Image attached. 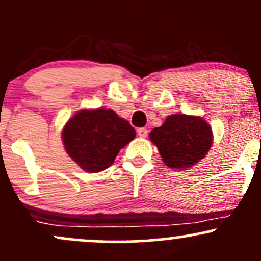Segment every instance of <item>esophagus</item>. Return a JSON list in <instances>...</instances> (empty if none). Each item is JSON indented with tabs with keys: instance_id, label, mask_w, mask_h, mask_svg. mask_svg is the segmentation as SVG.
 Masks as SVG:
<instances>
[{
	"instance_id": "34e87169",
	"label": "esophagus",
	"mask_w": 261,
	"mask_h": 261,
	"mask_svg": "<svg viewBox=\"0 0 261 261\" xmlns=\"http://www.w3.org/2000/svg\"><path fill=\"white\" fill-rule=\"evenodd\" d=\"M138 135L140 136V138H146V136H147V130L145 127L138 128Z\"/></svg>"
}]
</instances>
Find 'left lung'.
<instances>
[{
    "instance_id": "8db88e82",
    "label": "left lung",
    "mask_w": 261,
    "mask_h": 261,
    "mask_svg": "<svg viewBox=\"0 0 261 261\" xmlns=\"http://www.w3.org/2000/svg\"><path fill=\"white\" fill-rule=\"evenodd\" d=\"M164 163L172 169H186L205 158L213 144L211 127L205 120L188 115H171L163 126L150 133Z\"/></svg>"
}]
</instances>
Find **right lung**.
<instances>
[{
  "mask_svg": "<svg viewBox=\"0 0 261 261\" xmlns=\"http://www.w3.org/2000/svg\"><path fill=\"white\" fill-rule=\"evenodd\" d=\"M135 128L112 110H82L66 123L62 140L70 158L87 172L111 166L120 149L135 138Z\"/></svg>",
  "mask_w": 261,
  "mask_h": 261,
  "instance_id": "1",
  "label": "right lung"
}]
</instances>
